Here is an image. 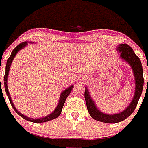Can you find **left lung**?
I'll return each instance as SVG.
<instances>
[{
	"instance_id": "obj_1",
	"label": "left lung",
	"mask_w": 148,
	"mask_h": 148,
	"mask_svg": "<svg viewBox=\"0 0 148 148\" xmlns=\"http://www.w3.org/2000/svg\"><path fill=\"white\" fill-rule=\"evenodd\" d=\"M117 50L121 53L120 58L127 61L132 67L134 76L135 79L134 95L133 99L128 107L122 112L114 114H107L105 113L101 112V110H98V108L95 105L93 99L90 97L87 88H85V92H84V97H85L87 108H88V112L91 117L98 121L110 123V124H114V123L122 121L127 118L134 112V110H135L136 107L138 105V101L141 95L143 87H144L143 68L140 58L136 55L133 49L126 44H121L117 47Z\"/></svg>"
}]
</instances>
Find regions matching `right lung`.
I'll list each match as a JSON object with an SVG mask.
<instances>
[{"mask_svg":"<svg viewBox=\"0 0 148 148\" xmlns=\"http://www.w3.org/2000/svg\"><path fill=\"white\" fill-rule=\"evenodd\" d=\"M27 45V42L25 41V42H23L21 44H20L19 45H17V47H15L14 49L13 50L12 52H11V54H10V58H8V60H7V64H6V69H5V74H4V77H3V82H4V88H5V91L6 94L8 95V98H9V101H10V103L11 104V106L14 108V110L16 111L17 114L20 115L21 117H23L24 119L27 120V121H31L34 122V123H43V122H47L49 121H51V120L55 119L58 117H59V115L60 114V113H61V110H62L63 107H64V104L65 103V101H66V99H67V96L70 95V93L71 92L72 88H73V85H71L69 88H67L66 90H64L63 91L61 94H60V100H59V102H58V106L56 107L55 110H53V112L50 114L49 115H47V116H45L44 117H40V118H36V119H34V118H31V117H26V116H24V114H22L21 113L18 111V110L16 109V108L14 105V103L12 102V100H11V97H10V95L9 94V91H8V74H9V70H10V64H11V63H12L13 60H14V58L15 55L17 54V52L20 51L22 48H24L26 45Z\"/></svg>","mask_w":148,"mask_h":148,"instance_id":"1","label":"right lung"}]
</instances>
